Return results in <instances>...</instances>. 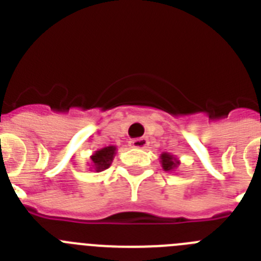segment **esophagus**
Returning <instances> with one entry per match:
<instances>
[{
  "label": "esophagus",
  "mask_w": 261,
  "mask_h": 261,
  "mask_svg": "<svg viewBox=\"0 0 261 261\" xmlns=\"http://www.w3.org/2000/svg\"><path fill=\"white\" fill-rule=\"evenodd\" d=\"M149 145V141H147L146 137H141V138H136V140H132V141L129 142V146L130 147H136V149H144Z\"/></svg>",
  "instance_id": "obj_1"
}]
</instances>
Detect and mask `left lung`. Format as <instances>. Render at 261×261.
Segmentation results:
<instances>
[{
  "label": "left lung",
  "instance_id": "obj_1",
  "mask_svg": "<svg viewBox=\"0 0 261 261\" xmlns=\"http://www.w3.org/2000/svg\"><path fill=\"white\" fill-rule=\"evenodd\" d=\"M161 163H162V167L165 171H172L174 168H176L179 166V161L175 158L174 155L168 153L161 154Z\"/></svg>",
  "mask_w": 261,
  "mask_h": 261
}]
</instances>
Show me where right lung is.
<instances>
[{
  "mask_svg": "<svg viewBox=\"0 0 261 261\" xmlns=\"http://www.w3.org/2000/svg\"><path fill=\"white\" fill-rule=\"evenodd\" d=\"M115 153H116V146H106L103 149H99L91 155L93 161V167L96 172H100L106 168H108L114 161Z\"/></svg>",
  "mask_w": 261,
  "mask_h": 261,
  "instance_id": "1",
  "label": "right lung"
}]
</instances>
